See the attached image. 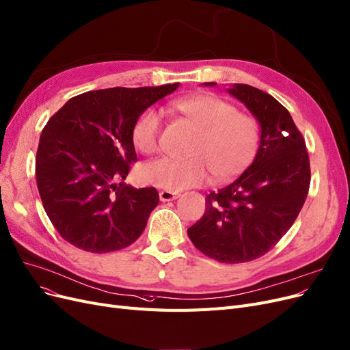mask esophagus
<instances>
[{"label":"esophagus","instance_id":"34e87169","mask_svg":"<svg viewBox=\"0 0 350 350\" xmlns=\"http://www.w3.org/2000/svg\"><path fill=\"white\" fill-rule=\"evenodd\" d=\"M180 194L176 191H167V189H162L159 191V198L161 201H172V200H176Z\"/></svg>","mask_w":350,"mask_h":350}]
</instances>
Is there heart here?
Returning <instances> with one entry per match:
<instances>
[{
  "instance_id": "obj_1",
  "label": "heart",
  "mask_w": 350,
  "mask_h": 350,
  "mask_svg": "<svg viewBox=\"0 0 350 350\" xmlns=\"http://www.w3.org/2000/svg\"><path fill=\"white\" fill-rule=\"evenodd\" d=\"M171 111L183 117L196 130L187 159L162 158L143 165L142 183L167 191L197 187L207 179L227 183L242 175L255 162L262 133L258 120L239 113L237 108L211 94H197L170 104ZM161 118L150 108L144 110L131 129V142L143 154L158 150Z\"/></svg>"
}]
</instances>
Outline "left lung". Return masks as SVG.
Instances as JSON below:
<instances>
[{
  "label": "left lung",
  "instance_id": "8db88e82",
  "mask_svg": "<svg viewBox=\"0 0 350 350\" xmlns=\"http://www.w3.org/2000/svg\"><path fill=\"white\" fill-rule=\"evenodd\" d=\"M227 91L259 122L260 149L233 184L206 197V213L188 236L208 258L243 263L263 256L290 230L308 194L310 159L291 114L272 95L246 83Z\"/></svg>",
  "mask_w": 350,
  "mask_h": 350
}]
</instances>
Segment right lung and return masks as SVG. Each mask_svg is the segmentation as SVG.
<instances>
[{
  "instance_id": "add662e5",
  "label": "right lung",
  "mask_w": 350,
  "mask_h": 350,
  "mask_svg": "<svg viewBox=\"0 0 350 350\" xmlns=\"http://www.w3.org/2000/svg\"><path fill=\"white\" fill-rule=\"evenodd\" d=\"M179 83L88 91L70 98L44 126L36 180L44 211L66 242L91 253L136 242L158 206L156 188L126 179L137 161L131 129L136 118Z\"/></svg>"
}]
</instances>
